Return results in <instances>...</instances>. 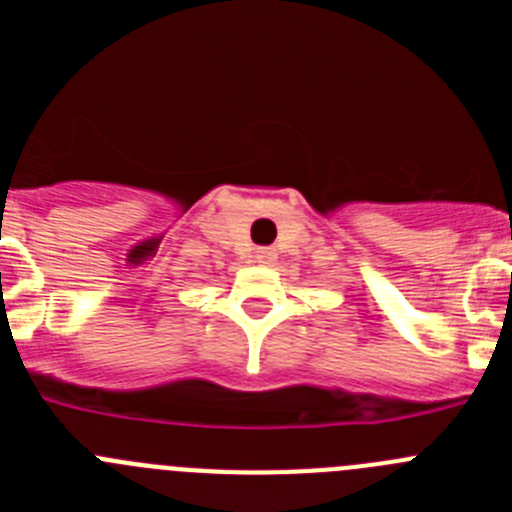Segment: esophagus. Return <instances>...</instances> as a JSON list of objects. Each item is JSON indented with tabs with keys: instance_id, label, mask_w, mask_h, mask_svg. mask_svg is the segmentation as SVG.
Returning <instances> with one entry per match:
<instances>
[{
	"instance_id": "esophagus-1",
	"label": "esophagus",
	"mask_w": 512,
	"mask_h": 512,
	"mask_svg": "<svg viewBox=\"0 0 512 512\" xmlns=\"http://www.w3.org/2000/svg\"><path fill=\"white\" fill-rule=\"evenodd\" d=\"M274 256H277V253L271 251V248H259V251H256V261H259L261 266L274 264Z\"/></svg>"
}]
</instances>
